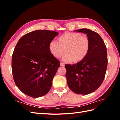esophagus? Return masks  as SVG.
<instances>
[{
    "label": "esophagus",
    "instance_id": "esophagus-1",
    "mask_svg": "<svg viewBox=\"0 0 120 120\" xmlns=\"http://www.w3.org/2000/svg\"><path fill=\"white\" fill-rule=\"evenodd\" d=\"M60 66L61 67H64V64L63 63H60Z\"/></svg>",
    "mask_w": 120,
    "mask_h": 120
}]
</instances>
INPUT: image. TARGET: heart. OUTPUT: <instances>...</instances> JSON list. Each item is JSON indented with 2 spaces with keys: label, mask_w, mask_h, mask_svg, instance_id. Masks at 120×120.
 <instances>
[{
  "label": "heart",
  "mask_w": 120,
  "mask_h": 120,
  "mask_svg": "<svg viewBox=\"0 0 120 120\" xmlns=\"http://www.w3.org/2000/svg\"><path fill=\"white\" fill-rule=\"evenodd\" d=\"M59 42L52 41L49 43L50 53L59 59L65 53L63 60L67 62L78 63L88 54L90 48V41L86 36L75 32H67L58 39Z\"/></svg>",
  "instance_id": "b5f03b06"
}]
</instances>
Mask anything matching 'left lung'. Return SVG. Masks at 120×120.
<instances>
[{
	"mask_svg": "<svg viewBox=\"0 0 120 120\" xmlns=\"http://www.w3.org/2000/svg\"><path fill=\"white\" fill-rule=\"evenodd\" d=\"M74 31L86 34L90 48L83 60L72 65H65L66 77L72 92L88 95L95 92L104 81L108 64L107 49L103 39L95 31L86 28Z\"/></svg>",
	"mask_w": 120,
	"mask_h": 120,
	"instance_id": "8db88e82",
	"label": "left lung"
}]
</instances>
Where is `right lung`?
Instances as JSON below:
<instances>
[{"instance_id": "obj_1", "label": "right lung", "mask_w": 120, "mask_h": 120, "mask_svg": "<svg viewBox=\"0 0 120 120\" xmlns=\"http://www.w3.org/2000/svg\"><path fill=\"white\" fill-rule=\"evenodd\" d=\"M59 33L37 30L23 35L18 41L12 56L14 82L21 92L37 98L51 88L60 62L50 53L49 45Z\"/></svg>"}]
</instances>
